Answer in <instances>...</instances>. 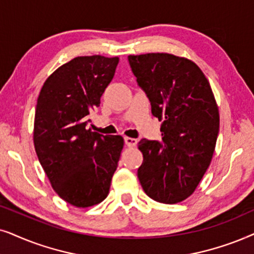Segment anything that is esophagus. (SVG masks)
Returning <instances> with one entry per match:
<instances>
[{
  "label": "esophagus",
  "instance_id": "esophagus-1",
  "mask_svg": "<svg viewBox=\"0 0 254 254\" xmlns=\"http://www.w3.org/2000/svg\"><path fill=\"white\" fill-rule=\"evenodd\" d=\"M124 143L127 147H134L137 145V139L130 137H124Z\"/></svg>",
  "mask_w": 254,
  "mask_h": 254
}]
</instances>
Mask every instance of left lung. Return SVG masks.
<instances>
[{
	"label": "left lung",
	"mask_w": 254,
	"mask_h": 254,
	"mask_svg": "<svg viewBox=\"0 0 254 254\" xmlns=\"http://www.w3.org/2000/svg\"><path fill=\"white\" fill-rule=\"evenodd\" d=\"M137 83L161 121V140L141 139L138 179L152 200L174 204L190 196L214 155L219 114L210 83L191 60L170 53L129 56Z\"/></svg>",
	"instance_id": "obj_1"
}]
</instances>
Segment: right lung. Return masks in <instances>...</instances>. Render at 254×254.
I'll return each instance as SVG.
<instances>
[{
    "label": "right lung",
    "mask_w": 254,
    "mask_h": 254,
    "mask_svg": "<svg viewBox=\"0 0 254 254\" xmlns=\"http://www.w3.org/2000/svg\"><path fill=\"white\" fill-rule=\"evenodd\" d=\"M120 59L76 57L44 82L37 100L33 143L54 191L77 208L99 204L109 194L124 139L88 129Z\"/></svg>",
    "instance_id": "1"
}]
</instances>
